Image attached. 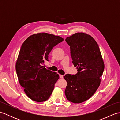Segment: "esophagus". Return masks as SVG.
<instances>
[{
  "instance_id": "1",
  "label": "esophagus",
  "mask_w": 120,
  "mask_h": 120,
  "mask_svg": "<svg viewBox=\"0 0 120 120\" xmlns=\"http://www.w3.org/2000/svg\"><path fill=\"white\" fill-rule=\"evenodd\" d=\"M59 77H60V78H63V75H59Z\"/></svg>"
}]
</instances>
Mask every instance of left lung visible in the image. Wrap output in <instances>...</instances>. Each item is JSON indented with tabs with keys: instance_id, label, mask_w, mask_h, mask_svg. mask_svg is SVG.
Wrapping results in <instances>:
<instances>
[{
	"instance_id": "1",
	"label": "left lung",
	"mask_w": 120,
	"mask_h": 120,
	"mask_svg": "<svg viewBox=\"0 0 120 120\" xmlns=\"http://www.w3.org/2000/svg\"><path fill=\"white\" fill-rule=\"evenodd\" d=\"M65 41L70 46L73 64L78 73L63 77L67 82L65 94L71 102L81 103L98 90L105 65L98 43L91 35L77 32Z\"/></svg>"
}]
</instances>
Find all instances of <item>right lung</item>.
Masks as SVG:
<instances>
[{"label": "right lung", "instance_id": "add662e5", "mask_svg": "<svg viewBox=\"0 0 120 120\" xmlns=\"http://www.w3.org/2000/svg\"><path fill=\"white\" fill-rule=\"evenodd\" d=\"M63 41L58 35L42 32L30 35L22 44L15 68L20 85L32 101L42 102L52 94L59 76L42 64L48 61L53 47Z\"/></svg>", "mask_w": 120, "mask_h": 120}]
</instances>
